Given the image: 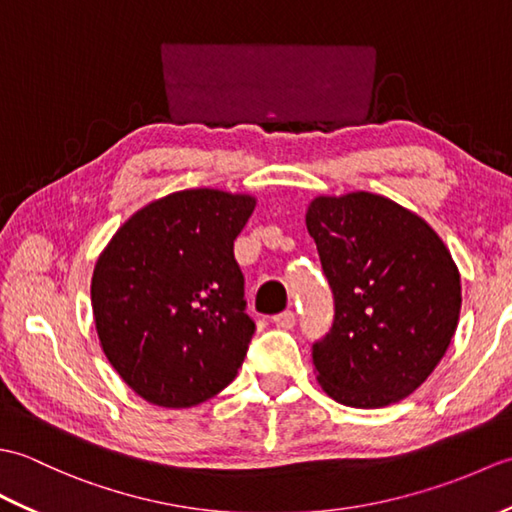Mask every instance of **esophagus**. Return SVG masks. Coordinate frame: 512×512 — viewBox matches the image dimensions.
<instances>
[{
	"mask_svg": "<svg viewBox=\"0 0 512 512\" xmlns=\"http://www.w3.org/2000/svg\"><path fill=\"white\" fill-rule=\"evenodd\" d=\"M273 323L277 325V328H281V330H290L292 325L297 323V314L292 312V310H286V312H281V314H275V317H273Z\"/></svg>",
	"mask_w": 512,
	"mask_h": 512,
	"instance_id": "1",
	"label": "esophagus"
}]
</instances>
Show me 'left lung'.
I'll return each instance as SVG.
<instances>
[{
    "label": "left lung",
    "mask_w": 512,
    "mask_h": 512,
    "mask_svg": "<svg viewBox=\"0 0 512 512\" xmlns=\"http://www.w3.org/2000/svg\"><path fill=\"white\" fill-rule=\"evenodd\" d=\"M334 295L312 347L319 385L356 409L413 394L442 361L462 308L460 270L420 215L385 195H317L306 211Z\"/></svg>",
    "instance_id": "1"
}]
</instances>
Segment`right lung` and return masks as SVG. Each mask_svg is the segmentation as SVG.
<instances>
[{
	"label": "right lung",
	"instance_id": "obj_1",
	"mask_svg": "<svg viewBox=\"0 0 512 512\" xmlns=\"http://www.w3.org/2000/svg\"><path fill=\"white\" fill-rule=\"evenodd\" d=\"M255 204L220 189L169 193L129 217L96 259V334L118 376L151 405H200L242 367L255 323L233 242Z\"/></svg>",
	"mask_w": 512,
	"mask_h": 512
}]
</instances>
